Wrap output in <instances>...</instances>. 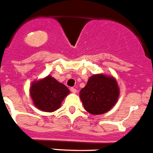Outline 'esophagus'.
I'll use <instances>...</instances> for the list:
<instances>
[{
	"label": "esophagus",
	"instance_id": "esophagus-1",
	"mask_svg": "<svg viewBox=\"0 0 153 153\" xmlns=\"http://www.w3.org/2000/svg\"><path fill=\"white\" fill-rule=\"evenodd\" d=\"M70 91H71L72 93H73V94H76L77 93V90L75 88H70Z\"/></svg>",
	"mask_w": 153,
	"mask_h": 153
}]
</instances>
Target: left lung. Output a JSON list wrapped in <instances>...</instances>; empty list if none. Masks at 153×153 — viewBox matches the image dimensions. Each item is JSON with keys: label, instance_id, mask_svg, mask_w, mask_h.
<instances>
[{"label": "left lung", "instance_id": "8db88e82", "mask_svg": "<svg viewBox=\"0 0 153 153\" xmlns=\"http://www.w3.org/2000/svg\"><path fill=\"white\" fill-rule=\"evenodd\" d=\"M79 94L87 112L92 115H102L109 112L116 104L120 89L114 77L96 74L90 77Z\"/></svg>", "mask_w": 153, "mask_h": 153}]
</instances>
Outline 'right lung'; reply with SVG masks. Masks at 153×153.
Listing matches in <instances>:
<instances>
[{
    "label": "right lung",
    "mask_w": 153,
    "mask_h": 153,
    "mask_svg": "<svg viewBox=\"0 0 153 153\" xmlns=\"http://www.w3.org/2000/svg\"><path fill=\"white\" fill-rule=\"evenodd\" d=\"M29 93L37 109L52 112L60 108L62 100L70 91L63 84L49 75L34 81L30 86Z\"/></svg>",
    "instance_id": "obj_1"
}]
</instances>
